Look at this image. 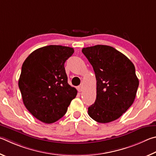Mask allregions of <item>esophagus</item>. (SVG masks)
Returning <instances> with one entry per match:
<instances>
[{
  "label": "esophagus",
  "mask_w": 156,
  "mask_h": 156,
  "mask_svg": "<svg viewBox=\"0 0 156 156\" xmlns=\"http://www.w3.org/2000/svg\"><path fill=\"white\" fill-rule=\"evenodd\" d=\"M83 86L82 84H81V85H80L77 87V90L79 92H81L83 90Z\"/></svg>",
  "instance_id": "obj_1"
}]
</instances>
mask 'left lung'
I'll use <instances>...</instances> for the list:
<instances>
[{
    "mask_svg": "<svg viewBox=\"0 0 156 156\" xmlns=\"http://www.w3.org/2000/svg\"><path fill=\"white\" fill-rule=\"evenodd\" d=\"M82 53L92 66L97 80V98L88 108V115L101 123L115 121L134 101L139 85L134 65L110 46L83 48Z\"/></svg>",
    "mask_w": 156,
    "mask_h": 156,
    "instance_id": "8db88e82",
    "label": "left lung"
}]
</instances>
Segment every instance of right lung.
<instances>
[{"label": "right lung", "instance_id": "right-lung-1", "mask_svg": "<svg viewBox=\"0 0 156 156\" xmlns=\"http://www.w3.org/2000/svg\"><path fill=\"white\" fill-rule=\"evenodd\" d=\"M73 53L68 46L49 45L36 49L24 60L18 86L24 105L40 121H58L77 94L68 83L64 68Z\"/></svg>", "mask_w": 156, "mask_h": 156}]
</instances>
